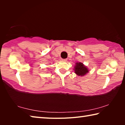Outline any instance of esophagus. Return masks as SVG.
<instances>
[{
	"label": "esophagus",
	"mask_w": 125,
	"mask_h": 125,
	"mask_svg": "<svg viewBox=\"0 0 125 125\" xmlns=\"http://www.w3.org/2000/svg\"><path fill=\"white\" fill-rule=\"evenodd\" d=\"M62 61H63V62H66L67 60V59H62Z\"/></svg>",
	"instance_id": "1"
}]
</instances>
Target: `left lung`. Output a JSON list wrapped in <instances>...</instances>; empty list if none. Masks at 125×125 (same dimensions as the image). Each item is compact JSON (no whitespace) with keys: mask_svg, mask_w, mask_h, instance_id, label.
<instances>
[{"mask_svg":"<svg viewBox=\"0 0 125 125\" xmlns=\"http://www.w3.org/2000/svg\"><path fill=\"white\" fill-rule=\"evenodd\" d=\"M74 71L76 74L79 76H84L88 73V69L82 63H76L74 67Z\"/></svg>","mask_w":125,"mask_h":125,"instance_id":"8db88e82","label":"left lung"}]
</instances>
